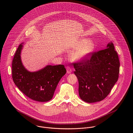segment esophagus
I'll return each mask as SVG.
<instances>
[{"label": "esophagus", "mask_w": 133, "mask_h": 133, "mask_svg": "<svg viewBox=\"0 0 133 133\" xmlns=\"http://www.w3.org/2000/svg\"><path fill=\"white\" fill-rule=\"evenodd\" d=\"M66 71H67V73L68 74H71L72 73V69H71V68L70 67L68 66L66 68Z\"/></svg>", "instance_id": "esophagus-1"}]
</instances>
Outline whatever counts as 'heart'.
<instances>
[{
    "label": "heart",
    "instance_id": "obj_1",
    "mask_svg": "<svg viewBox=\"0 0 133 133\" xmlns=\"http://www.w3.org/2000/svg\"><path fill=\"white\" fill-rule=\"evenodd\" d=\"M74 50L70 57L74 60H82L89 57L94 51V43L88 39H83L77 42L74 45Z\"/></svg>",
    "mask_w": 133,
    "mask_h": 133
}]
</instances>
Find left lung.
I'll return each mask as SVG.
<instances>
[{
	"label": "left lung",
	"instance_id": "8db88e82",
	"mask_svg": "<svg viewBox=\"0 0 133 133\" xmlns=\"http://www.w3.org/2000/svg\"><path fill=\"white\" fill-rule=\"evenodd\" d=\"M107 49L93 53L91 57L74 63L79 82V95L87 103L103 100L117 81L120 62L113 42Z\"/></svg>",
	"mask_w": 133,
	"mask_h": 133
}]
</instances>
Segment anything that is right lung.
Returning <instances> with one entry per match:
<instances>
[{"instance_id": "right-lung-1", "label": "right lung", "mask_w": 133, "mask_h": 133, "mask_svg": "<svg viewBox=\"0 0 133 133\" xmlns=\"http://www.w3.org/2000/svg\"><path fill=\"white\" fill-rule=\"evenodd\" d=\"M23 43L18 46L12 62V78L19 90L30 99L39 102L52 99L57 84L66 73L62 64L48 65L35 72L29 71L22 64L21 52Z\"/></svg>"}]
</instances>
